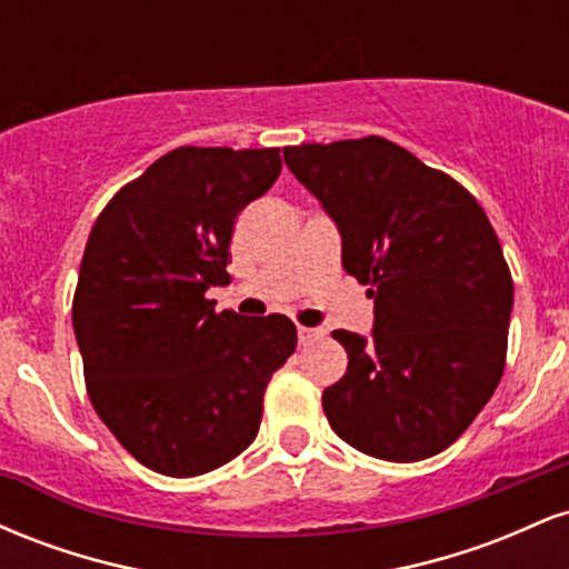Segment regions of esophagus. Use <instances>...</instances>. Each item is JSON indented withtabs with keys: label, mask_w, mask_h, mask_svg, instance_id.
Segmentation results:
<instances>
[{
	"label": "esophagus",
	"mask_w": 569,
	"mask_h": 569,
	"mask_svg": "<svg viewBox=\"0 0 569 569\" xmlns=\"http://www.w3.org/2000/svg\"><path fill=\"white\" fill-rule=\"evenodd\" d=\"M297 337H299V345H310V342H316L318 337H321V331H318V329H307V326H299Z\"/></svg>",
	"instance_id": "34e87169"
}]
</instances>
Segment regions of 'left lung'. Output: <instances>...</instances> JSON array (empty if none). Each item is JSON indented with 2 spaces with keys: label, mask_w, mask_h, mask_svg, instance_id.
I'll use <instances>...</instances> for the list:
<instances>
[{
  "label": "left lung",
  "mask_w": 569,
  "mask_h": 569,
  "mask_svg": "<svg viewBox=\"0 0 569 569\" xmlns=\"http://www.w3.org/2000/svg\"><path fill=\"white\" fill-rule=\"evenodd\" d=\"M375 299L371 337L335 331L348 371L323 390L358 452L417 462L460 439L506 369L513 280L485 208L382 136L283 149Z\"/></svg>",
  "instance_id": "left-lung-1"
}]
</instances>
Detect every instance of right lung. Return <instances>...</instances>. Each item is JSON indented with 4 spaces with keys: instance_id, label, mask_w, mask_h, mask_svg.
<instances>
[{
    "instance_id": "add662e5",
    "label": "right lung",
    "mask_w": 569,
    "mask_h": 569,
    "mask_svg": "<svg viewBox=\"0 0 569 569\" xmlns=\"http://www.w3.org/2000/svg\"><path fill=\"white\" fill-rule=\"evenodd\" d=\"M280 149L179 147L98 213L71 323L103 426L149 471L189 479L257 439L264 390L297 348L286 316L217 312L234 219L276 184Z\"/></svg>"
}]
</instances>
